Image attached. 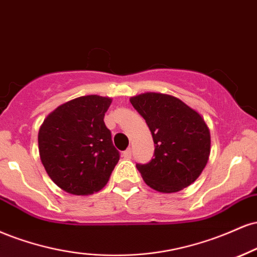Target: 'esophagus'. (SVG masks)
Segmentation results:
<instances>
[{"instance_id":"esophagus-1","label":"esophagus","mask_w":257,"mask_h":257,"mask_svg":"<svg viewBox=\"0 0 257 257\" xmlns=\"http://www.w3.org/2000/svg\"><path fill=\"white\" fill-rule=\"evenodd\" d=\"M122 156H123V159H126V160H130L131 159V156H132V152H131V149H126L125 152L122 153Z\"/></svg>"}]
</instances>
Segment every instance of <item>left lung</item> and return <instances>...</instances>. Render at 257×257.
<instances>
[{"label": "left lung", "instance_id": "8db88e82", "mask_svg": "<svg viewBox=\"0 0 257 257\" xmlns=\"http://www.w3.org/2000/svg\"><path fill=\"white\" fill-rule=\"evenodd\" d=\"M153 135L149 164H137L148 186L164 194L188 188L201 176L210 154V132L201 114L174 96L146 92L130 98Z\"/></svg>", "mask_w": 257, "mask_h": 257}]
</instances>
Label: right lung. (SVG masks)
Instances as JSON below:
<instances>
[{
	"instance_id": "1",
	"label": "right lung",
	"mask_w": 257,
	"mask_h": 257,
	"mask_svg": "<svg viewBox=\"0 0 257 257\" xmlns=\"http://www.w3.org/2000/svg\"><path fill=\"white\" fill-rule=\"evenodd\" d=\"M111 98L81 96L44 119L38 132L41 161L50 179L72 195H91L109 180L120 154L103 121Z\"/></svg>"
}]
</instances>
